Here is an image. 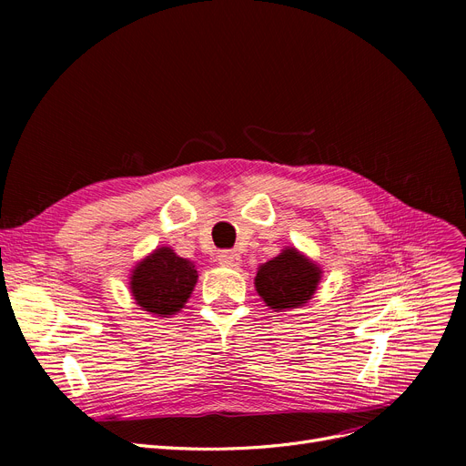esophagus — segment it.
<instances>
[{"label": "esophagus", "instance_id": "esophagus-1", "mask_svg": "<svg viewBox=\"0 0 466 466\" xmlns=\"http://www.w3.org/2000/svg\"><path fill=\"white\" fill-rule=\"evenodd\" d=\"M218 264L220 266H227V268H238L239 264H241V257H239V253H236V251H223V253H218Z\"/></svg>", "mask_w": 466, "mask_h": 466}]
</instances>
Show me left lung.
Wrapping results in <instances>:
<instances>
[{
	"label": "left lung",
	"instance_id": "8db88e82",
	"mask_svg": "<svg viewBox=\"0 0 466 466\" xmlns=\"http://www.w3.org/2000/svg\"><path fill=\"white\" fill-rule=\"evenodd\" d=\"M321 274V268L300 251L285 248L278 257L258 266L255 289L268 308L285 311L311 300Z\"/></svg>",
	"mask_w": 466,
	"mask_h": 466
}]
</instances>
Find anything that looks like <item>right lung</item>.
Segmentation results:
<instances>
[{
	"mask_svg": "<svg viewBox=\"0 0 466 466\" xmlns=\"http://www.w3.org/2000/svg\"><path fill=\"white\" fill-rule=\"evenodd\" d=\"M196 279L194 262L177 257L171 248H158L136 264L130 290L143 311L169 317L185 308Z\"/></svg>",
	"mask_w": 466,
	"mask_h": 466,
	"instance_id": "obj_1",
	"label": "right lung"
}]
</instances>
